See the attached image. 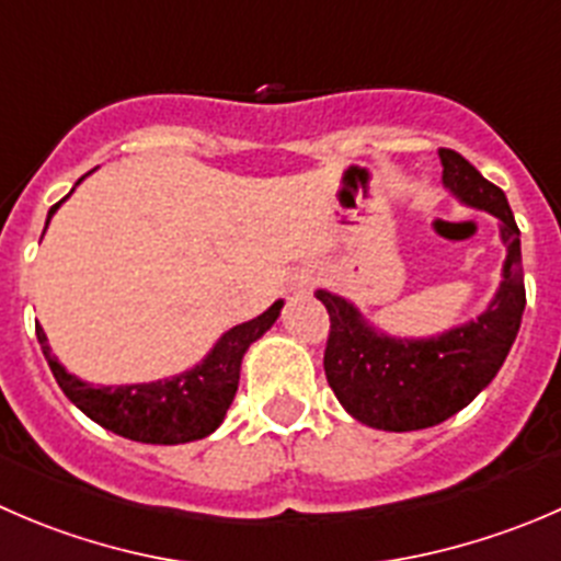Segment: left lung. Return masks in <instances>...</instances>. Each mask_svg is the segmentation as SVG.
I'll return each mask as SVG.
<instances>
[{
    "mask_svg": "<svg viewBox=\"0 0 561 561\" xmlns=\"http://www.w3.org/2000/svg\"><path fill=\"white\" fill-rule=\"evenodd\" d=\"M444 186L477 210H488L502 225L507 260L502 285L477 320L436 336L408 340L369 325L364 314L329 290L318 301L329 309V342L323 367L329 386L353 419L378 431L408 433L433 427L469 405L507 358L526 307L520 230L499 186L480 175L455 150H438Z\"/></svg>",
    "mask_w": 561,
    "mask_h": 561,
    "instance_id": "8db88e82",
    "label": "left lung"
}]
</instances>
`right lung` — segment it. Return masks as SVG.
<instances>
[{
  "label": "right lung",
  "mask_w": 561,
  "mask_h": 561,
  "mask_svg": "<svg viewBox=\"0 0 561 561\" xmlns=\"http://www.w3.org/2000/svg\"><path fill=\"white\" fill-rule=\"evenodd\" d=\"M84 178H79L76 186H79ZM65 199L51 205L46 227ZM282 304L285 301H274L263 314H257L254 320H247V323L236 325V329H230L227 334H221V340L216 342L214 351H210L197 367L186 369V373L181 375H172V378L153 380V383H84V380L70 375L68 369L57 362V356H54L51 347H48V340L46 334H43L41 323L35 325V331L37 342H41L43 347V356H46L59 389H62L65 397H68L81 413H87L92 422H98V425L106 427V431L117 433V436L130 438V442L186 444L210 436V433L225 422L227 408L232 405V397H236L238 391L243 353L249 351L252 342H257L260 336L276 323V318H279L282 312Z\"/></svg>",
  "instance_id": "add662e5"
}]
</instances>
